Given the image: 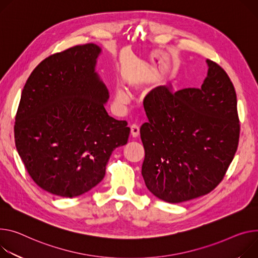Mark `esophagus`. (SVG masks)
<instances>
[{
	"instance_id": "obj_1",
	"label": "esophagus",
	"mask_w": 258,
	"mask_h": 258,
	"mask_svg": "<svg viewBox=\"0 0 258 258\" xmlns=\"http://www.w3.org/2000/svg\"><path fill=\"white\" fill-rule=\"evenodd\" d=\"M131 134H132V136H133L134 138H136V137L139 136V134H140V127L138 126V124L133 123V124L131 125Z\"/></svg>"
}]
</instances>
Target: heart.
Listing matches in <instances>:
<instances>
[{
	"mask_svg": "<svg viewBox=\"0 0 258 258\" xmlns=\"http://www.w3.org/2000/svg\"><path fill=\"white\" fill-rule=\"evenodd\" d=\"M116 100L119 103H126L128 101V93L124 89L119 88L116 93Z\"/></svg>",
	"mask_w": 258,
	"mask_h": 258,
	"instance_id": "b5f03b06",
	"label": "heart"
}]
</instances>
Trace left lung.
<instances>
[{
    "label": "left lung",
    "instance_id": "8db88e82",
    "mask_svg": "<svg viewBox=\"0 0 258 258\" xmlns=\"http://www.w3.org/2000/svg\"><path fill=\"white\" fill-rule=\"evenodd\" d=\"M200 88L152 89L144 100L148 121L140 128L147 188L168 203L212 191L236 154L240 120L235 87L224 70L207 59Z\"/></svg>",
    "mask_w": 258,
    "mask_h": 258
}]
</instances>
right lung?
Masks as SVG:
<instances>
[{"mask_svg": "<svg viewBox=\"0 0 258 258\" xmlns=\"http://www.w3.org/2000/svg\"><path fill=\"white\" fill-rule=\"evenodd\" d=\"M101 49L77 45L42 60L28 78L15 115L14 139L30 177L52 195L74 198L97 184L131 128L109 116L106 85L95 72Z\"/></svg>", "mask_w": 258, "mask_h": 258, "instance_id": "1", "label": "right lung"}]
</instances>
